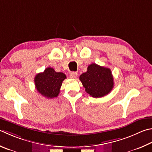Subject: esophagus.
<instances>
[{
    "instance_id": "1",
    "label": "esophagus",
    "mask_w": 152,
    "mask_h": 152,
    "mask_svg": "<svg viewBox=\"0 0 152 152\" xmlns=\"http://www.w3.org/2000/svg\"><path fill=\"white\" fill-rule=\"evenodd\" d=\"M77 76H78V74L75 72H72L70 74V77L71 78H76Z\"/></svg>"
}]
</instances>
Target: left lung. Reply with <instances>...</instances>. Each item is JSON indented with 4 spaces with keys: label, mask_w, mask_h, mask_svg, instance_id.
I'll return each instance as SVG.
<instances>
[{
    "label": "left lung",
    "mask_w": 152,
    "mask_h": 152,
    "mask_svg": "<svg viewBox=\"0 0 152 152\" xmlns=\"http://www.w3.org/2000/svg\"><path fill=\"white\" fill-rule=\"evenodd\" d=\"M80 80L86 92L93 98H102L108 94L114 87L111 70L95 63L88 66L86 72L80 76Z\"/></svg>",
    "instance_id": "8db88e82"
}]
</instances>
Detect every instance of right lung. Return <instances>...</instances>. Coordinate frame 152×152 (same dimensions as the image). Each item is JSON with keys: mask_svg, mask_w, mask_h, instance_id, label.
Masks as SVG:
<instances>
[{"mask_svg": "<svg viewBox=\"0 0 152 152\" xmlns=\"http://www.w3.org/2000/svg\"><path fill=\"white\" fill-rule=\"evenodd\" d=\"M65 78H66V76L64 73L56 72L53 68L48 67L43 72L36 75V89L46 98H56L59 94L60 87Z\"/></svg>", "mask_w": 152, "mask_h": 152, "instance_id": "add662e5", "label": "right lung"}]
</instances>
